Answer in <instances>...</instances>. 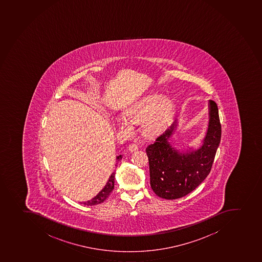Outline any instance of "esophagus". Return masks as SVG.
I'll return each instance as SVG.
<instances>
[{
    "label": "esophagus",
    "instance_id": "34e87169",
    "mask_svg": "<svg viewBox=\"0 0 262 262\" xmlns=\"http://www.w3.org/2000/svg\"><path fill=\"white\" fill-rule=\"evenodd\" d=\"M137 149H138V146H137V145L134 144V143H132V144L129 146V151H136Z\"/></svg>",
    "mask_w": 262,
    "mask_h": 262
}]
</instances>
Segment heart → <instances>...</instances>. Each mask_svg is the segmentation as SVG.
Returning <instances> with one entry per match:
<instances>
[{"label":"heart","mask_w":262,"mask_h":262,"mask_svg":"<svg viewBox=\"0 0 262 262\" xmlns=\"http://www.w3.org/2000/svg\"><path fill=\"white\" fill-rule=\"evenodd\" d=\"M173 108L172 99L159 93H151L125 108V119H120L119 124L121 129L130 132L133 128L130 121L138 123L142 120V132L149 136L156 135L163 130Z\"/></svg>","instance_id":"1"}]
</instances>
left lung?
Listing matches in <instances>:
<instances>
[{"mask_svg": "<svg viewBox=\"0 0 262 262\" xmlns=\"http://www.w3.org/2000/svg\"><path fill=\"white\" fill-rule=\"evenodd\" d=\"M208 104V129L199 149L180 152L171 145L169 140L177 128V120L146 147L150 185L158 196L167 200L185 196L211 172L221 140L222 127L216 103L210 100Z\"/></svg>", "mask_w": 262, "mask_h": 262, "instance_id": "8db88e82", "label": "left lung"}]
</instances>
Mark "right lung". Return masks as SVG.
<instances>
[{"instance_id":"add662e5","label":"right lung","mask_w":262,"mask_h":262,"mask_svg":"<svg viewBox=\"0 0 262 262\" xmlns=\"http://www.w3.org/2000/svg\"><path fill=\"white\" fill-rule=\"evenodd\" d=\"M122 159V156L116 157V166H117L118 162L120 161V159ZM115 187V173H111V176L108 178V182L106 184L105 186L102 189V190L99 191V194H97L96 196H94L93 199L88 202H83V204L86 206H94V205H98L99 203L104 202L108 195L112 192Z\"/></svg>"}]
</instances>
